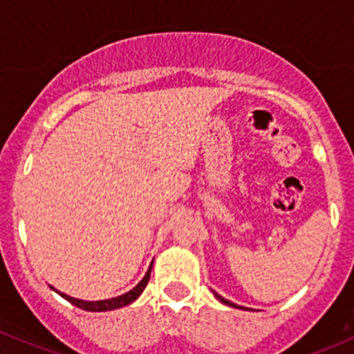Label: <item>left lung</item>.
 <instances>
[{"instance_id": "1", "label": "left lung", "mask_w": 354, "mask_h": 354, "mask_svg": "<svg viewBox=\"0 0 354 354\" xmlns=\"http://www.w3.org/2000/svg\"><path fill=\"white\" fill-rule=\"evenodd\" d=\"M213 293H214V297H216V299L220 300V302L227 304V306H230V307H237V309H244V311H246V307H243V306H237V304H232V302H230V300H225V299H223L222 295H218L216 292H213Z\"/></svg>"}]
</instances>
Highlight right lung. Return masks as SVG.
Returning a JSON list of instances; mask_svg holds the SVG:
<instances>
[{
  "instance_id": "obj_1",
  "label": "right lung",
  "mask_w": 354,
  "mask_h": 354,
  "mask_svg": "<svg viewBox=\"0 0 354 354\" xmlns=\"http://www.w3.org/2000/svg\"><path fill=\"white\" fill-rule=\"evenodd\" d=\"M151 266H153V262L150 263V267H148L147 274H145V277L141 279L140 283H138L136 286L132 290H129L127 293H124V295H118V297H113V299H106V300H82V299H75V297H69L66 295V293L59 292V290H55L54 286H50L54 292H57L59 295L62 297V299H66L68 302H71L73 306L80 307V309H84V311H91V313H104V311H113V309H120V307L124 306H129V304H132L134 300L138 299V297L143 293L145 286L148 285V281H150V272H151Z\"/></svg>"
}]
</instances>
